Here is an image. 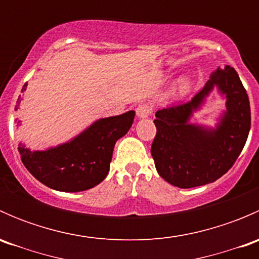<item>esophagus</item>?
Masks as SVG:
<instances>
[{
	"mask_svg": "<svg viewBox=\"0 0 259 259\" xmlns=\"http://www.w3.org/2000/svg\"><path fill=\"white\" fill-rule=\"evenodd\" d=\"M151 113H153V108H151L149 104L143 103V104H139V105H138L137 114L139 117H148Z\"/></svg>",
	"mask_w": 259,
	"mask_h": 259,
	"instance_id": "esophagus-1",
	"label": "esophagus"
}]
</instances>
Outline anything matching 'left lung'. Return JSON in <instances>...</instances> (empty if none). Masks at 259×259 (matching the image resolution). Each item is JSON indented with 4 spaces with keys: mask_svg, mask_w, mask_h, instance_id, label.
Segmentation results:
<instances>
[{
    "mask_svg": "<svg viewBox=\"0 0 259 259\" xmlns=\"http://www.w3.org/2000/svg\"><path fill=\"white\" fill-rule=\"evenodd\" d=\"M218 85L227 96V111L215 131L187 122L205 95ZM156 135L151 144L159 176L171 185L194 188L215 182L236 163L250 129L247 91L236 70L218 67L192 100L156 111Z\"/></svg>",
    "mask_w": 259,
    "mask_h": 259,
    "instance_id": "8db88e82",
    "label": "left lung"
}]
</instances>
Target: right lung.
<instances>
[{
  "label": "right lung",
  "mask_w": 259,
  "mask_h": 259,
  "mask_svg": "<svg viewBox=\"0 0 259 259\" xmlns=\"http://www.w3.org/2000/svg\"><path fill=\"white\" fill-rule=\"evenodd\" d=\"M26 83L22 91L26 90ZM18 98L16 108L20 104ZM135 113L100 119L72 142L45 151H31L18 145L21 160L38 182L60 192H81L103 182L110 169L117 139L124 137Z\"/></svg>",
  "instance_id": "add662e5"
}]
</instances>
